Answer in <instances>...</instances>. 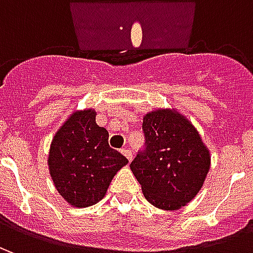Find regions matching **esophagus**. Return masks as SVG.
Instances as JSON below:
<instances>
[{
	"instance_id": "34e87169",
	"label": "esophagus",
	"mask_w": 253,
	"mask_h": 253,
	"mask_svg": "<svg viewBox=\"0 0 253 253\" xmlns=\"http://www.w3.org/2000/svg\"><path fill=\"white\" fill-rule=\"evenodd\" d=\"M122 154L126 157L128 161H131L132 160V153H131V150H128V149H122Z\"/></svg>"
}]
</instances>
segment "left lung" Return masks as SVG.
<instances>
[{
	"label": "left lung",
	"mask_w": 253,
	"mask_h": 253,
	"mask_svg": "<svg viewBox=\"0 0 253 253\" xmlns=\"http://www.w3.org/2000/svg\"><path fill=\"white\" fill-rule=\"evenodd\" d=\"M145 150L130 168L149 203L177 210L191 202L210 169V153L199 132L175 110H156L143 116Z\"/></svg>",
	"instance_id": "left-lung-1"
}]
</instances>
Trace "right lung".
<instances>
[{"mask_svg": "<svg viewBox=\"0 0 253 253\" xmlns=\"http://www.w3.org/2000/svg\"><path fill=\"white\" fill-rule=\"evenodd\" d=\"M48 169L54 186L74 207L104 198L118 170L128 163L108 145V131L97 126L96 111H74L52 138Z\"/></svg>", "mask_w": 253, "mask_h": 253, "instance_id": "1", "label": "right lung"}]
</instances>
